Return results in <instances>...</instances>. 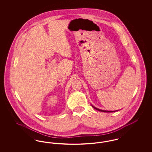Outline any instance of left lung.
<instances>
[{"mask_svg": "<svg viewBox=\"0 0 152 152\" xmlns=\"http://www.w3.org/2000/svg\"><path fill=\"white\" fill-rule=\"evenodd\" d=\"M92 107L94 108L95 109H96V110H99V111H100V112H116V111H117V110H115V111H110V110H101V109H100L97 108L96 107H94V106H93L92 105Z\"/></svg>", "mask_w": 152, "mask_h": 152, "instance_id": "left-lung-1", "label": "left lung"}]
</instances>
